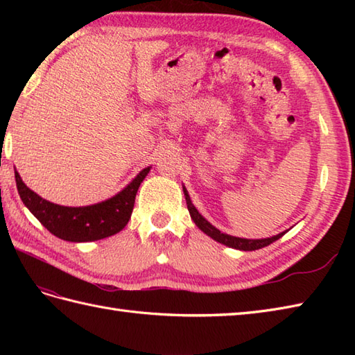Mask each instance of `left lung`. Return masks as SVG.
<instances>
[{"label": "left lung", "instance_id": "obj_1", "mask_svg": "<svg viewBox=\"0 0 355 355\" xmlns=\"http://www.w3.org/2000/svg\"><path fill=\"white\" fill-rule=\"evenodd\" d=\"M183 192H184L186 205H187V209H189L191 218L193 220V223L197 224V227H198L200 230L205 232L207 236H210L212 239L218 241V243H221V244H224V245L232 247V248H236V250L252 252V250H258V248H262V247H267V245H270L271 243H275V241H277L279 238H282V236L285 235V232H282V233H279V235H276V236L263 238V239H245V238L230 236V235H227V233H223V232L218 230L216 227H214V225L210 224V223L206 220V218L201 216V214H200L198 210L195 209V206L192 205L191 197H189V193H187L186 187H183Z\"/></svg>", "mask_w": 355, "mask_h": 355}]
</instances>
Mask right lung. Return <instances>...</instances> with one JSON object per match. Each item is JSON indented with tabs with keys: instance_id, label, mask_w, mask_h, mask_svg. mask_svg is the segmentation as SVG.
<instances>
[{
	"instance_id": "add662e5",
	"label": "right lung",
	"mask_w": 355,
	"mask_h": 355,
	"mask_svg": "<svg viewBox=\"0 0 355 355\" xmlns=\"http://www.w3.org/2000/svg\"><path fill=\"white\" fill-rule=\"evenodd\" d=\"M149 171L150 166L140 171L139 175L112 198L84 207L59 206L41 198L28 189L17 171L15 180L22 202L50 233L70 243H89L116 235L125 227L132 214L135 193Z\"/></svg>"
}]
</instances>
